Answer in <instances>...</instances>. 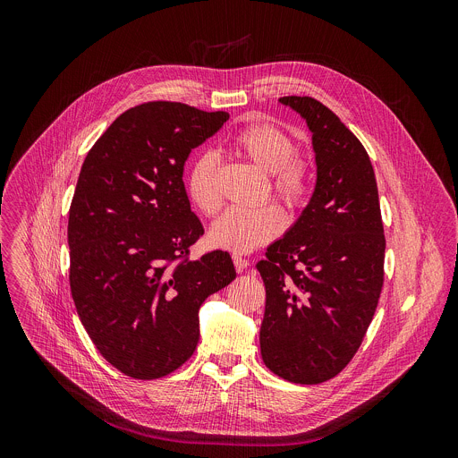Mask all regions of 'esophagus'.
<instances>
[{
	"label": "esophagus",
	"instance_id": "34e87169",
	"mask_svg": "<svg viewBox=\"0 0 458 458\" xmlns=\"http://www.w3.org/2000/svg\"><path fill=\"white\" fill-rule=\"evenodd\" d=\"M232 259H233V265H235V270H237V272H242V270L250 265L248 259H244V257L239 255V253H233Z\"/></svg>",
	"mask_w": 458,
	"mask_h": 458
}]
</instances>
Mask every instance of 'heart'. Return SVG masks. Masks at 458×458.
Masks as SVG:
<instances>
[{"mask_svg":"<svg viewBox=\"0 0 458 458\" xmlns=\"http://www.w3.org/2000/svg\"><path fill=\"white\" fill-rule=\"evenodd\" d=\"M230 148L263 170L270 177V191L288 208L304 203L310 190V163L295 152L293 138L281 126L259 121L239 128L230 140ZM186 193L190 203L205 216H214L223 205L219 190V165L210 154L195 159L188 177ZM284 226L283 212L274 205L255 210L232 208L210 228L214 246L248 253L274 241Z\"/></svg>","mask_w":458,"mask_h":458,"instance_id":"b5f03b06","label":"heart"}]
</instances>
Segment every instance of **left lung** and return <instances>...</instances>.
Instances as JSON below:
<instances>
[{
    "mask_svg": "<svg viewBox=\"0 0 458 458\" xmlns=\"http://www.w3.org/2000/svg\"><path fill=\"white\" fill-rule=\"evenodd\" d=\"M311 130L315 191L257 270L267 288L260 355L295 384L339 375L362 344L384 283L386 237L369 156L320 101L284 96Z\"/></svg>",
    "mask_w": 458,
    "mask_h": 458,
    "instance_id": "8db88e82",
    "label": "left lung"
}]
</instances>
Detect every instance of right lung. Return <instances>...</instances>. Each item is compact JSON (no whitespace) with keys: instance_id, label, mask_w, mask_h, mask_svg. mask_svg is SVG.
<instances>
[{"instance_id":"1","label":"right lung","mask_w":458,"mask_h":458,"mask_svg":"<svg viewBox=\"0 0 458 458\" xmlns=\"http://www.w3.org/2000/svg\"><path fill=\"white\" fill-rule=\"evenodd\" d=\"M228 112L150 101L123 112L94 143L69 212L71 292L98 352L121 373L152 380L199 343V308L235 279L228 251L190 259L205 228L182 170Z\"/></svg>"}]
</instances>
